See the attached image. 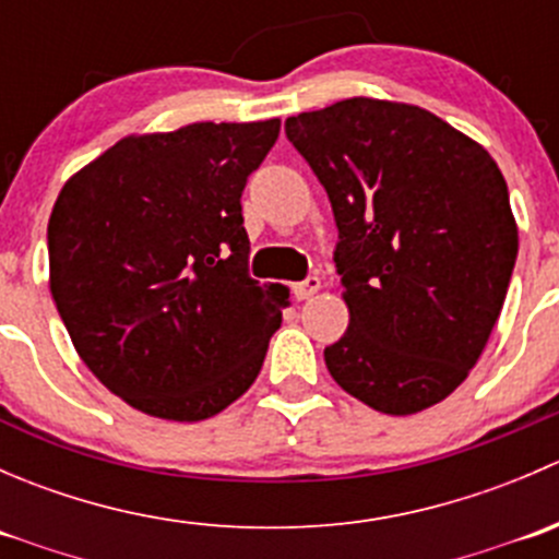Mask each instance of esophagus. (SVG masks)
<instances>
[{
	"label": "esophagus",
	"instance_id": "esophagus-1",
	"mask_svg": "<svg viewBox=\"0 0 559 559\" xmlns=\"http://www.w3.org/2000/svg\"><path fill=\"white\" fill-rule=\"evenodd\" d=\"M319 289H321V278H316V275H308L306 281L295 284L297 300H308V297H313Z\"/></svg>",
	"mask_w": 559,
	"mask_h": 559
}]
</instances>
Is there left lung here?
Instances as JSON below:
<instances>
[{
  "instance_id": "1",
  "label": "left lung",
  "mask_w": 559,
  "mask_h": 559,
  "mask_svg": "<svg viewBox=\"0 0 559 559\" xmlns=\"http://www.w3.org/2000/svg\"><path fill=\"white\" fill-rule=\"evenodd\" d=\"M330 197L348 330L324 348L337 386L408 416L481 357L520 233L489 151L425 107L352 97L286 118Z\"/></svg>"
}]
</instances>
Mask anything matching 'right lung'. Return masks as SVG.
I'll return each mask as SVG.
<instances>
[{"label":"right lung","mask_w":559,"mask_h":559,"mask_svg":"<svg viewBox=\"0 0 559 559\" xmlns=\"http://www.w3.org/2000/svg\"><path fill=\"white\" fill-rule=\"evenodd\" d=\"M281 121L129 134L61 186L50 295L112 394L170 421L216 416L257 381L289 289L248 275V175Z\"/></svg>","instance_id":"1"}]
</instances>
